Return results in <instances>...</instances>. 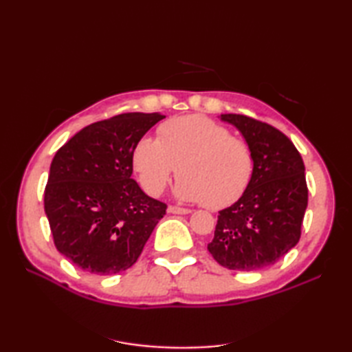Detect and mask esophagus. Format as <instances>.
Instances as JSON below:
<instances>
[{
	"label": "esophagus",
	"instance_id": "obj_1",
	"mask_svg": "<svg viewBox=\"0 0 352 352\" xmlns=\"http://www.w3.org/2000/svg\"><path fill=\"white\" fill-rule=\"evenodd\" d=\"M168 212L172 214H189L190 213L189 208H182V207H175V206H169Z\"/></svg>",
	"mask_w": 352,
	"mask_h": 352
}]
</instances>
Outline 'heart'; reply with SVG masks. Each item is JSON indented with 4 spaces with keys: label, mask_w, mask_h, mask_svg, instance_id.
<instances>
[{
    "label": "heart",
    "mask_w": 352,
    "mask_h": 352,
    "mask_svg": "<svg viewBox=\"0 0 352 352\" xmlns=\"http://www.w3.org/2000/svg\"><path fill=\"white\" fill-rule=\"evenodd\" d=\"M133 168L149 195H160L177 169L175 197L206 207H226L248 188L254 172L251 146L213 119L172 118L159 139L144 136L133 148Z\"/></svg>",
    "instance_id": "obj_1"
}]
</instances>
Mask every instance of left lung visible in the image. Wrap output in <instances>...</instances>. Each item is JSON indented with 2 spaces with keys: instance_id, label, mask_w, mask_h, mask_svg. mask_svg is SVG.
<instances>
[{
  "instance_id": "1",
  "label": "left lung",
  "mask_w": 352,
  "mask_h": 352,
  "mask_svg": "<svg viewBox=\"0 0 352 352\" xmlns=\"http://www.w3.org/2000/svg\"><path fill=\"white\" fill-rule=\"evenodd\" d=\"M252 149L248 188L218 214L208 252L233 271H257L276 263L301 237L309 190L305 168L292 140L269 124L243 115H221Z\"/></svg>"
}]
</instances>
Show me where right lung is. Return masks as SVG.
<instances>
[{"instance_id": "right-lung-1", "label": "right lung", "mask_w": 352, "mask_h": 352, "mask_svg": "<svg viewBox=\"0 0 352 352\" xmlns=\"http://www.w3.org/2000/svg\"><path fill=\"white\" fill-rule=\"evenodd\" d=\"M163 118L122 113L91 124L52 159L45 213L57 251L83 271H126L166 213L131 178L134 145Z\"/></svg>"}]
</instances>
